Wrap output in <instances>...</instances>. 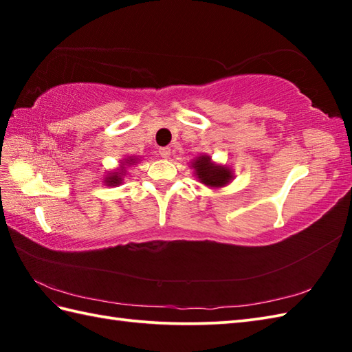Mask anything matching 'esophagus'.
Returning <instances> with one entry per match:
<instances>
[{
	"label": "esophagus",
	"mask_w": 352,
	"mask_h": 352,
	"mask_svg": "<svg viewBox=\"0 0 352 352\" xmlns=\"http://www.w3.org/2000/svg\"><path fill=\"white\" fill-rule=\"evenodd\" d=\"M160 155L163 157V159H169L170 157V148H168V146H164V148H160Z\"/></svg>",
	"instance_id": "1"
}]
</instances>
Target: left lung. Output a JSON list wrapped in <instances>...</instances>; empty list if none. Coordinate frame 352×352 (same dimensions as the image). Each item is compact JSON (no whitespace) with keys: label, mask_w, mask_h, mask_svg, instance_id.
Returning a JSON list of instances; mask_svg holds the SVG:
<instances>
[{"label":"left lung","mask_w":352,"mask_h":352,"mask_svg":"<svg viewBox=\"0 0 352 352\" xmlns=\"http://www.w3.org/2000/svg\"><path fill=\"white\" fill-rule=\"evenodd\" d=\"M192 168L195 169V175L199 183L208 186V188L219 189L233 180V170L223 166V164L213 163L210 155L197 157L192 163Z\"/></svg>","instance_id":"1"}]
</instances>
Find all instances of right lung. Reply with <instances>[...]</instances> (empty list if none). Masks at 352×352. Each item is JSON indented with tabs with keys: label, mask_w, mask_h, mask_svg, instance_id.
<instances>
[{
	"label": "right lung",
	"mask_w": 352,
	"mask_h": 352,
	"mask_svg": "<svg viewBox=\"0 0 352 352\" xmlns=\"http://www.w3.org/2000/svg\"><path fill=\"white\" fill-rule=\"evenodd\" d=\"M136 162H138V159H133V157H129V159L122 160L121 168H119L118 170L110 172V174H107V177L104 178V183H106L107 186H119L122 183V178L125 175V166H130V164H134Z\"/></svg>",
	"instance_id": "add662e5"
}]
</instances>
